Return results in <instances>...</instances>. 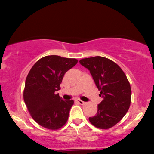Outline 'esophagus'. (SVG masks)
<instances>
[{
    "label": "esophagus",
    "mask_w": 154,
    "mask_h": 154,
    "mask_svg": "<svg viewBox=\"0 0 154 154\" xmlns=\"http://www.w3.org/2000/svg\"><path fill=\"white\" fill-rule=\"evenodd\" d=\"M77 101L78 102V103L80 104V105H84V104H85V102H84V101H83V100H82L77 99Z\"/></svg>",
    "instance_id": "esophagus-1"
}]
</instances>
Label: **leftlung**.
<instances>
[{"instance_id":"8db88e82","label":"left lung","mask_w":154,"mask_h":154,"mask_svg":"<svg viewBox=\"0 0 154 154\" xmlns=\"http://www.w3.org/2000/svg\"><path fill=\"white\" fill-rule=\"evenodd\" d=\"M91 72L103 98L98 105L96 115L89 117L93 126L109 129L116 125L128 112L131 103V88L127 76L111 60L101 56L79 61Z\"/></svg>"}]
</instances>
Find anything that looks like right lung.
I'll use <instances>...</instances> for the list:
<instances>
[{
	"label": "right lung",
	"instance_id": "right-lung-1",
	"mask_svg": "<svg viewBox=\"0 0 154 154\" xmlns=\"http://www.w3.org/2000/svg\"><path fill=\"white\" fill-rule=\"evenodd\" d=\"M77 61L52 55L41 58L32 67L23 96L32 117L40 126L58 130L66 124L74 100H63L55 92L60 90L65 73Z\"/></svg>",
	"mask_w": 154,
	"mask_h": 154
}]
</instances>
